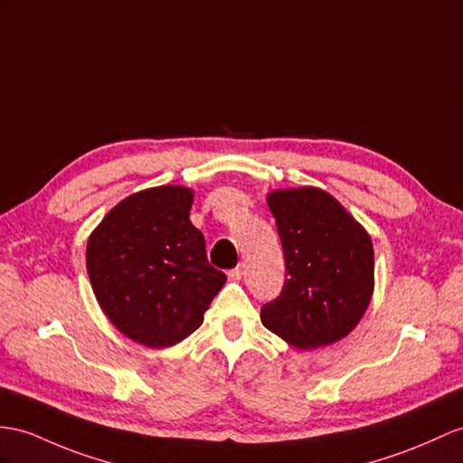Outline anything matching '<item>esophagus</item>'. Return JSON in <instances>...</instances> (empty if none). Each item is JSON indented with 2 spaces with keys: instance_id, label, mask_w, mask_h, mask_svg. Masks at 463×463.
<instances>
[{
  "instance_id": "1",
  "label": "esophagus",
  "mask_w": 463,
  "mask_h": 463,
  "mask_svg": "<svg viewBox=\"0 0 463 463\" xmlns=\"http://www.w3.org/2000/svg\"><path fill=\"white\" fill-rule=\"evenodd\" d=\"M241 275H243V265H238V267L232 269L230 273H228V277H230L232 280H240V279H241Z\"/></svg>"
}]
</instances>
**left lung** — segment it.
Instances as JSON below:
<instances>
[{
    "mask_svg": "<svg viewBox=\"0 0 463 463\" xmlns=\"http://www.w3.org/2000/svg\"><path fill=\"white\" fill-rule=\"evenodd\" d=\"M283 243L287 279L261 308L267 330L298 349L330 345L352 332L373 295V243L347 210L320 188L267 196Z\"/></svg>",
    "mask_w": 463,
    "mask_h": 463,
    "instance_id": "1",
    "label": "left lung"
}]
</instances>
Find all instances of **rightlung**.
<instances>
[{"instance_id": "1", "label": "right lung", "mask_w": 463, "mask_h": 463, "mask_svg": "<svg viewBox=\"0 0 463 463\" xmlns=\"http://www.w3.org/2000/svg\"><path fill=\"white\" fill-rule=\"evenodd\" d=\"M193 190L156 186L111 208L92 232L86 269L101 310L129 340L171 347L204 322L225 283L190 222Z\"/></svg>"}]
</instances>
